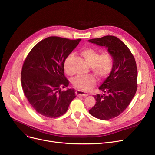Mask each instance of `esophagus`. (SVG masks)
<instances>
[{
  "mask_svg": "<svg viewBox=\"0 0 155 155\" xmlns=\"http://www.w3.org/2000/svg\"><path fill=\"white\" fill-rule=\"evenodd\" d=\"M76 95L77 96H88V94L84 91H80V90H77L76 91Z\"/></svg>",
  "mask_w": 155,
  "mask_h": 155,
  "instance_id": "obj_1",
  "label": "esophagus"
}]
</instances>
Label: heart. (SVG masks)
Masks as SVG:
<instances>
[{"label": "heart", "instance_id": "obj_1", "mask_svg": "<svg viewBox=\"0 0 155 155\" xmlns=\"http://www.w3.org/2000/svg\"><path fill=\"white\" fill-rule=\"evenodd\" d=\"M85 61L92 67L95 74L102 78H107L110 75L114 68V60L112 56L109 52H100L92 48H85L80 51ZM73 58V54L70 53L63 61V68L65 73L71 75V62ZM97 82L96 78L92 75H78L72 80V84L80 90L88 91L91 89Z\"/></svg>", "mask_w": 155, "mask_h": 155}]
</instances>
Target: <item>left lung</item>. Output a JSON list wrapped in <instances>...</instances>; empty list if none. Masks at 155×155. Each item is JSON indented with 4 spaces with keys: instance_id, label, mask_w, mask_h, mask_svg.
Masks as SVG:
<instances>
[{
    "instance_id": "8db88e82",
    "label": "left lung",
    "mask_w": 155,
    "mask_h": 155,
    "mask_svg": "<svg viewBox=\"0 0 155 155\" xmlns=\"http://www.w3.org/2000/svg\"><path fill=\"white\" fill-rule=\"evenodd\" d=\"M88 41L107 47L114 60L112 71L99 88L104 94L94 96L96 102L89 110L92 116L109 120L123 113L136 92V63L128 47L116 36H105Z\"/></svg>"
}]
</instances>
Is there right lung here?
I'll return each instance as SVG.
<instances>
[{"mask_svg":"<svg viewBox=\"0 0 155 155\" xmlns=\"http://www.w3.org/2000/svg\"><path fill=\"white\" fill-rule=\"evenodd\" d=\"M80 41L48 37L37 43L26 56L21 71L22 88L39 114L60 117L76 97L74 89L61 91V88L68 87L70 82L64 75L63 61Z\"/></svg>","mask_w":155,"mask_h":155,"instance_id":"add662e5","label":"right lung"}]
</instances>
